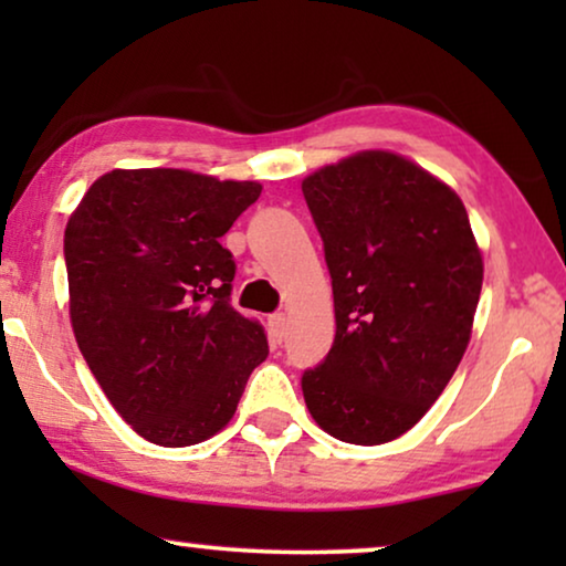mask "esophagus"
Here are the masks:
<instances>
[{"label":"esophagus","instance_id":"obj_1","mask_svg":"<svg viewBox=\"0 0 566 566\" xmlns=\"http://www.w3.org/2000/svg\"><path fill=\"white\" fill-rule=\"evenodd\" d=\"M285 324H289V316H285L283 312L273 314L268 319V327H270V337H273V343H283L285 337Z\"/></svg>","mask_w":566,"mask_h":566}]
</instances>
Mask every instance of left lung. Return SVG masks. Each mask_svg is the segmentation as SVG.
<instances>
[{"instance_id": "1", "label": "left lung", "mask_w": 566, "mask_h": 566, "mask_svg": "<svg viewBox=\"0 0 566 566\" xmlns=\"http://www.w3.org/2000/svg\"><path fill=\"white\" fill-rule=\"evenodd\" d=\"M335 296V343L301 389L332 438L378 446L422 420L467 353L482 252L461 198L415 161L360 151L301 182Z\"/></svg>"}]
</instances>
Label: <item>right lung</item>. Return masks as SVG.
Returning <instances> with one entry per match:
<instances>
[{"label": "right lung", "instance_id": "add662e5", "mask_svg": "<svg viewBox=\"0 0 566 566\" xmlns=\"http://www.w3.org/2000/svg\"><path fill=\"white\" fill-rule=\"evenodd\" d=\"M260 182L188 169H113L64 231L69 314L105 397L149 443H203L234 417L268 358L258 322L231 306L221 237Z\"/></svg>", "mask_w": 566, "mask_h": 566}]
</instances>
